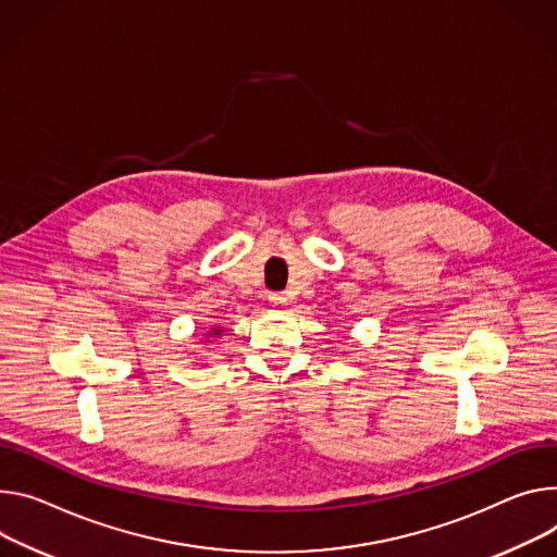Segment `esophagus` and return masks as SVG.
<instances>
[{"mask_svg":"<svg viewBox=\"0 0 557 557\" xmlns=\"http://www.w3.org/2000/svg\"><path fill=\"white\" fill-rule=\"evenodd\" d=\"M269 301L273 307H284L286 305V295L284 293H269Z\"/></svg>","mask_w":557,"mask_h":557,"instance_id":"obj_1","label":"esophagus"}]
</instances>
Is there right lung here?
<instances>
[{"label":"right lung","instance_id":"obj_1","mask_svg":"<svg viewBox=\"0 0 557 557\" xmlns=\"http://www.w3.org/2000/svg\"><path fill=\"white\" fill-rule=\"evenodd\" d=\"M218 333H222V329H215V331H213V335H218Z\"/></svg>","mask_w":557,"mask_h":557}]
</instances>
